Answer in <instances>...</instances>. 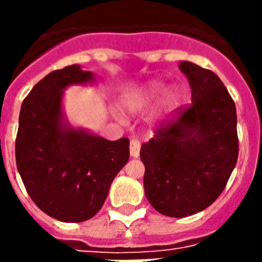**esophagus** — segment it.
I'll return each instance as SVG.
<instances>
[{
  "label": "esophagus",
  "mask_w": 262,
  "mask_h": 262,
  "mask_svg": "<svg viewBox=\"0 0 262 262\" xmlns=\"http://www.w3.org/2000/svg\"><path fill=\"white\" fill-rule=\"evenodd\" d=\"M140 155V141L136 139L130 140V156L137 158Z\"/></svg>",
  "instance_id": "esophagus-1"
}]
</instances>
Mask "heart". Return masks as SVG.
<instances>
[{
	"mask_svg": "<svg viewBox=\"0 0 262 262\" xmlns=\"http://www.w3.org/2000/svg\"><path fill=\"white\" fill-rule=\"evenodd\" d=\"M162 90H163V85L160 83H152L149 87L147 88V92L145 94L148 95V96H155V95L160 94L162 92ZM174 94H170V99H174Z\"/></svg>",
	"mask_w": 262,
	"mask_h": 262,
	"instance_id": "heart-1",
	"label": "heart"
}]
</instances>
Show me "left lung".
<instances>
[{"instance_id": "left-lung-1", "label": "left lung", "mask_w": 262, "mask_h": 262, "mask_svg": "<svg viewBox=\"0 0 262 262\" xmlns=\"http://www.w3.org/2000/svg\"><path fill=\"white\" fill-rule=\"evenodd\" d=\"M191 103L175 108L140 149L144 190L162 215L185 217L222 194L239 152L235 103L209 69L182 61Z\"/></svg>"}]
</instances>
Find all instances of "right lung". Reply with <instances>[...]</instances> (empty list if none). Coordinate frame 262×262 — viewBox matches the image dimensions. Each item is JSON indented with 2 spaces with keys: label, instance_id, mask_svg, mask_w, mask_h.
<instances>
[{
  "label": "right lung",
  "instance_id": "1",
  "mask_svg": "<svg viewBox=\"0 0 262 262\" xmlns=\"http://www.w3.org/2000/svg\"><path fill=\"white\" fill-rule=\"evenodd\" d=\"M91 80V72L79 65L51 72L27 95L18 117L14 152L27 193L39 209L68 223L100 211L129 159L127 137L108 141L62 127V90Z\"/></svg>",
  "mask_w": 262,
  "mask_h": 262
}]
</instances>
